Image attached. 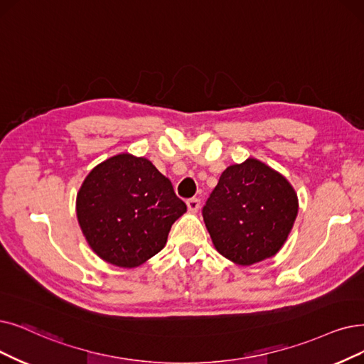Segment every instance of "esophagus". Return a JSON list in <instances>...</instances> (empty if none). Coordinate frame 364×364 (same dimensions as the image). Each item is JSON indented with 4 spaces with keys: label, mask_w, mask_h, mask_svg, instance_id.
I'll use <instances>...</instances> for the list:
<instances>
[{
    "label": "esophagus",
    "mask_w": 364,
    "mask_h": 364,
    "mask_svg": "<svg viewBox=\"0 0 364 364\" xmlns=\"http://www.w3.org/2000/svg\"><path fill=\"white\" fill-rule=\"evenodd\" d=\"M186 206H188V210H190L191 213L197 212L200 209V200L198 198H190L186 201Z\"/></svg>",
    "instance_id": "34e87169"
}]
</instances>
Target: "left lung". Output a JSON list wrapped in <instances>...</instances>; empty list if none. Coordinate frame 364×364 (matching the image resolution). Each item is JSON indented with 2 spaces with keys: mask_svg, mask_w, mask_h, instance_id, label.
Returning <instances> with one entry per match:
<instances>
[{
  "mask_svg": "<svg viewBox=\"0 0 364 364\" xmlns=\"http://www.w3.org/2000/svg\"><path fill=\"white\" fill-rule=\"evenodd\" d=\"M299 212L293 185L257 158L228 166L203 220L215 250L239 266H252L279 252Z\"/></svg>",
  "mask_w": 364,
  "mask_h": 364,
  "instance_id": "left-lung-1",
  "label": "left lung"
}]
</instances>
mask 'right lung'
I'll return each instance as SVG.
<instances>
[{
    "label": "right lung",
    "mask_w": 364,
    "mask_h": 364,
    "mask_svg": "<svg viewBox=\"0 0 364 364\" xmlns=\"http://www.w3.org/2000/svg\"><path fill=\"white\" fill-rule=\"evenodd\" d=\"M186 212L171 182L144 156L118 154L95 166L76 197L77 221L106 263L133 269L161 251Z\"/></svg>",
    "instance_id": "right-lung-1"
}]
</instances>
